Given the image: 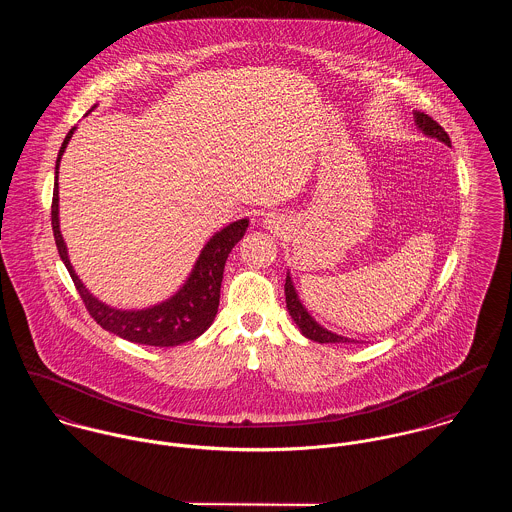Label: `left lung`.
<instances>
[{"label": "left lung", "mask_w": 512, "mask_h": 512, "mask_svg": "<svg viewBox=\"0 0 512 512\" xmlns=\"http://www.w3.org/2000/svg\"><path fill=\"white\" fill-rule=\"evenodd\" d=\"M414 122H416V126H418L428 138H436L439 142H443L445 146H451L447 132L439 126L436 120H432L428 114H424V112H414ZM284 288H286V305H288V311H290L295 325L299 327V331H301L307 339H311V341H315V343H355L353 339H347V337H343V335L331 333L329 329L321 327V325L309 315V311L303 307V303L299 301L297 292H295V288H293L290 272H288V276H286V286H284Z\"/></svg>", "instance_id": "1"}]
</instances>
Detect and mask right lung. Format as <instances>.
Masks as SVG:
<instances>
[{
    "label": "right lung",
    "instance_id": "add662e5",
    "mask_svg": "<svg viewBox=\"0 0 512 512\" xmlns=\"http://www.w3.org/2000/svg\"><path fill=\"white\" fill-rule=\"evenodd\" d=\"M74 130L76 128L67 134L63 146L59 149V157L55 165L51 222H53V234H55L59 256L67 266L88 313L94 317V321L102 329L126 341L149 345V347H177L181 343L201 337L217 317L224 264L230 250L244 236L248 228V219L230 222L228 226L215 232V236L201 250L187 282L169 299L146 309H116L102 303L98 297H94L86 290V286L74 274L73 264L69 260L67 244L63 240L61 224H59V163L73 138Z\"/></svg>",
    "mask_w": 512,
    "mask_h": 512
}]
</instances>
